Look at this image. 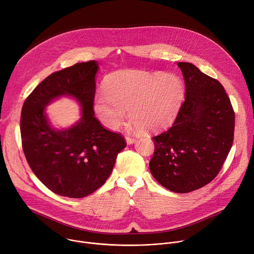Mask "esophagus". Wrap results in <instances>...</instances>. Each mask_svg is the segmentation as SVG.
<instances>
[{
	"mask_svg": "<svg viewBox=\"0 0 254 254\" xmlns=\"http://www.w3.org/2000/svg\"><path fill=\"white\" fill-rule=\"evenodd\" d=\"M126 139H127V142L128 144L133 143V142L135 141V138H134V137H132V136H128V135L126 137Z\"/></svg>",
	"mask_w": 254,
	"mask_h": 254,
	"instance_id": "obj_1",
	"label": "esophagus"
}]
</instances>
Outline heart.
Segmentation results:
<instances>
[{
	"label": "heart",
	"instance_id": "heart-1",
	"mask_svg": "<svg viewBox=\"0 0 254 254\" xmlns=\"http://www.w3.org/2000/svg\"><path fill=\"white\" fill-rule=\"evenodd\" d=\"M185 94L175 75L120 71L108 75L104 93L94 99V110L103 124L117 129L128 111L129 120L142 130L156 131L176 119Z\"/></svg>",
	"mask_w": 254,
	"mask_h": 254
}]
</instances>
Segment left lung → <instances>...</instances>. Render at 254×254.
<instances>
[{
	"mask_svg": "<svg viewBox=\"0 0 254 254\" xmlns=\"http://www.w3.org/2000/svg\"><path fill=\"white\" fill-rule=\"evenodd\" d=\"M185 101L173 126L153 136L150 170L166 189L189 193L209 184L232 147L235 115L222 84L195 65L179 62Z\"/></svg>",
	"mask_w": 254,
	"mask_h": 254,
	"instance_id": "8db88e82",
	"label": "left lung"
}]
</instances>
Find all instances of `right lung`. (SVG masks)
Instances as JSON below:
<instances>
[{
	"instance_id": "add662e5",
	"label": "right lung",
	"mask_w": 254,
	"mask_h": 254,
	"mask_svg": "<svg viewBox=\"0 0 254 254\" xmlns=\"http://www.w3.org/2000/svg\"><path fill=\"white\" fill-rule=\"evenodd\" d=\"M94 60L53 72L26 98L21 113L22 148L26 160L41 182L53 193L83 198L101 187L112 174L125 137L103 127L94 117ZM69 95L83 107V117L63 131L51 128L44 114L53 99Z\"/></svg>"
}]
</instances>
